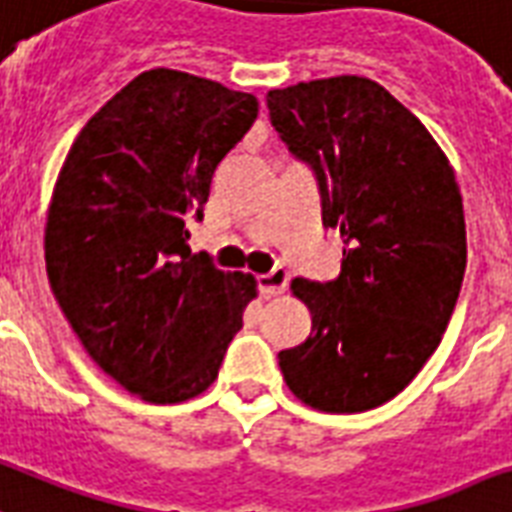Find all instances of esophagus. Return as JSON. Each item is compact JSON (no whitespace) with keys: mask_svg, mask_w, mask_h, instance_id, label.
<instances>
[{"mask_svg":"<svg viewBox=\"0 0 512 512\" xmlns=\"http://www.w3.org/2000/svg\"><path fill=\"white\" fill-rule=\"evenodd\" d=\"M257 284H260V292L265 298H279L287 287V271L284 268H273L271 273H263L257 276Z\"/></svg>","mask_w":512,"mask_h":512,"instance_id":"esophagus-1","label":"esophagus"}]
</instances>
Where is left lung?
I'll return each mask as SVG.
<instances>
[{"label":"left lung","instance_id":"left-lung-1","mask_svg":"<svg viewBox=\"0 0 512 512\" xmlns=\"http://www.w3.org/2000/svg\"><path fill=\"white\" fill-rule=\"evenodd\" d=\"M268 109L317 171L322 220L346 244L338 279H292L311 335L279 351V368L300 403L370 411L411 384L454 314L467 265L454 169L419 117L368 77L273 88Z\"/></svg>","mask_w":512,"mask_h":512}]
</instances>
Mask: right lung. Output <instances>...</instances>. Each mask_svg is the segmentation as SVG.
Returning <instances> with one entry per match:
<instances>
[{"label":"right lung","mask_w":512,"mask_h":512,"mask_svg":"<svg viewBox=\"0 0 512 512\" xmlns=\"http://www.w3.org/2000/svg\"><path fill=\"white\" fill-rule=\"evenodd\" d=\"M252 93L150 69L74 139L45 222V268L66 322L109 378L147 403L193 400L257 298L252 273L190 255L214 169L257 117Z\"/></svg>","instance_id":"add662e5"}]
</instances>
